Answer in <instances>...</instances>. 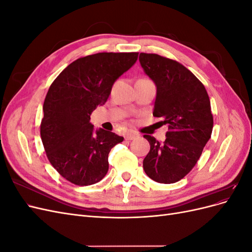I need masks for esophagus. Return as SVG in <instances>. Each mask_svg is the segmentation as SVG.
Masks as SVG:
<instances>
[{
    "label": "esophagus",
    "instance_id": "1",
    "mask_svg": "<svg viewBox=\"0 0 252 252\" xmlns=\"http://www.w3.org/2000/svg\"><path fill=\"white\" fill-rule=\"evenodd\" d=\"M139 136V134H136L134 132H127L125 133V140H128V141H131V140H134Z\"/></svg>",
    "mask_w": 252,
    "mask_h": 252
}]
</instances>
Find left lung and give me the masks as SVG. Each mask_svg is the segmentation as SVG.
I'll return each instance as SVG.
<instances>
[{"instance_id":"1","label":"left lung","mask_w":252,"mask_h":252,"mask_svg":"<svg viewBox=\"0 0 252 252\" xmlns=\"http://www.w3.org/2000/svg\"><path fill=\"white\" fill-rule=\"evenodd\" d=\"M144 72L157 86L154 116L168 126L163 143L145 134L150 150L143 161L148 177L162 184L180 181L191 170L209 141L213 118L203 84L177 61L140 53Z\"/></svg>"}]
</instances>
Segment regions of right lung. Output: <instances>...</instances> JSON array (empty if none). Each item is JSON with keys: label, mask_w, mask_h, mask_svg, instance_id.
Instances as JSON below:
<instances>
[{"label": "right lung", "mask_w": 252, "mask_h": 252, "mask_svg": "<svg viewBox=\"0 0 252 252\" xmlns=\"http://www.w3.org/2000/svg\"><path fill=\"white\" fill-rule=\"evenodd\" d=\"M138 52H100L75 60L50 85L41 138L55 169L72 184L93 185L108 171V155L124 138L94 129L90 114L107 101L112 85L134 65Z\"/></svg>", "instance_id": "add662e5"}]
</instances>
